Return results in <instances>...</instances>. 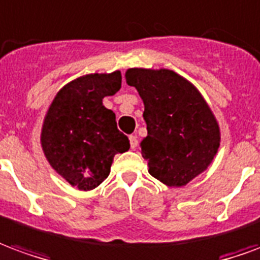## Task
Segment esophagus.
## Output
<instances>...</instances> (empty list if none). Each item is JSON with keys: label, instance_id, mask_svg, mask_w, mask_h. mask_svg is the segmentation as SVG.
<instances>
[{"label": "esophagus", "instance_id": "esophagus-1", "mask_svg": "<svg viewBox=\"0 0 260 260\" xmlns=\"http://www.w3.org/2000/svg\"><path fill=\"white\" fill-rule=\"evenodd\" d=\"M129 143H131V149H136V146H138V138H136V135L129 136Z\"/></svg>", "mask_w": 260, "mask_h": 260}]
</instances>
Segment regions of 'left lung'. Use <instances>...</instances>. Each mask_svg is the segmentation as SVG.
<instances>
[{
    "label": "left lung",
    "instance_id": "obj_1",
    "mask_svg": "<svg viewBox=\"0 0 260 260\" xmlns=\"http://www.w3.org/2000/svg\"><path fill=\"white\" fill-rule=\"evenodd\" d=\"M126 83L145 104L147 136L142 156L149 173L167 186H184L210 166L220 146L212 110L191 82L170 69L131 68Z\"/></svg>",
    "mask_w": 260,
    "mask_h": 260
}]
</instances>
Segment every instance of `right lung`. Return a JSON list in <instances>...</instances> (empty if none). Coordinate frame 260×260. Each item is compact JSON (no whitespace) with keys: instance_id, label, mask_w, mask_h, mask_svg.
<instances>
[{"instance_id":"right-lung-1","label":"right lung","mask_w":260,"mask_h":260,"mask_svg":"<svg viewBox=\"0 0 260 260\" xmlns=\"http://www.w3.org/2000/svg\"><path fill=\"white\" fill-rule=\"evenodd\" d=\"M121 72L90 74L69 82L54 97L42 128L48 163L80 191H90L110 174L117 153L129 149L115 114L103 99L121 89Z\"/></svg>"}]
</instances>
